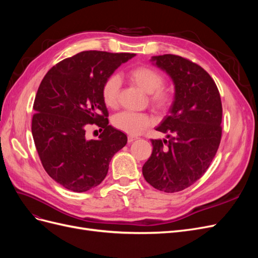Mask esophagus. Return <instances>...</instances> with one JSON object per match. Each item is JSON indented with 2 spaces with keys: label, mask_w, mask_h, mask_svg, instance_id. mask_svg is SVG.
Segmentation results:
<instances>
[{
  "label": "esophagus",
  "mask_w": 258,
  "mask_h": 258,
  "mask_svg": "<svg viewBox=\"0 0 258 258\" xmlns=\"http://www.w3.org/2000/svg\"><path fill=\"white\" fill-rule=\"evenodd\" d=\"M137 139H138L137 137H134V136H129V137H128V143H131V142L136 141Z\"/></svg>",
  "instance_id": "obj_1"
}]
</instances>
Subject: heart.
Wrapping results in <instances>:
<instances>
[{
	"mask_svg": "<svg viewBox=\"0 0 258 258\" xmlns=\"http://www.w3.org/2000/svg\"><path fill=\"white\" fill-rule=\"evenodd\" d=\"M124 76L131 84L148 93V101L155 111L165 113L172 105L174 92L172 88L163 85L165 77L156 69L147 64H140L128 70ZM119 90L120 81L116 75L108 76L103 82L101 97L107 107L115 108L118 104ZM152 123L153 119L150 115L130 111L117 114L113 119V124L116 129L130 136L141 134Z\"/></svg>",
	"mask_w": 258,
	"mask_h": 258,
	"instance_id": "b5f03b06",
	"label": "heart"
}]
</instances>
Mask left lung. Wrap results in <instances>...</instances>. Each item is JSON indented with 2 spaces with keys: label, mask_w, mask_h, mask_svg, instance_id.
I'll return each instance as SVG.
<instances>
[{
  "label": "left lung",
  "mask_w": 258,
  "mask_h": 258,
  "mask_svg": "<svg viewBox=\"0 0 258 258\" xmlns=\"http://www.w3.org/2000/svg\"><path fill=\"white\" fill-rule=\"evenodd\" d=\"M153 60L173 80L175 98L156 129L170 140L152 139L153 152L142 172L154 188L176 192L198 181L214 158L222 139V101L215 82L199 64L170 53Z\"/></svg>",
  "instance_id": "obj_1"
}]
</instances>
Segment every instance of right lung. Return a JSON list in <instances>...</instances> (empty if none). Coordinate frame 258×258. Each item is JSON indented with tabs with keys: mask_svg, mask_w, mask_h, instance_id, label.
<instances>
[{
	"mask_svg": "<svg viewBox=\"0 0 258 258\" xmlns=\"http://www.w3.org/2000/svg\"><path fill=\"white\" fill-rule=\"evenodd\" d=\"M135 56L82 51L53 66L42 80L31 129L45 171L64 188L83 192L98 186L114 154L127 144V136L108 124L101 88L117 68ZM93 123L103 134L88 140L85 130Z\"/></svg>",
	"mask_w": 258,
	"mask_h": 258,
	"instance_id": "right-lung-1",
	"label": "right lung"
}]
</instances>
